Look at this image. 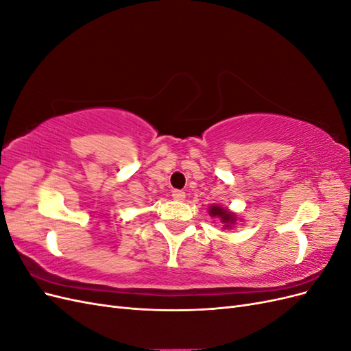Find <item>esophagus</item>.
I'll return each instance as SVG.
<instances>
[{
	"mask_svg": "<svg viewBox=\"0 0 351 351\" xmlns=\"http://www.w3.org/2000/svg\"><path fill=\"white\" fill-rule=\"evenodd\" d=\"M173 197H174L176 200H184L186 193L183 192V190H173Z\"/></svg>",
	"mask_w": 351,
	"mask_h": 351,
	"instance_id": "34e87169",
	"label": "esophagus"
}]
</instances>
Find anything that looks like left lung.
Masks as SVG:
<instances>
[{
    "instance_id": "obj_1",
    "label": "left lung",
    "mask_w": 351,
    "mask_h": 351,
    "mask_svg": "<svg viewBox=\"0 0 351 351\" xmlns=\"http://www.w3.org/2000/svg\"><path fill=\"white\" fill-rule=\"evenodd\" d=\"M209 215H210V217H218V218H221V221L224 222L226 227H230L231 224H234V222H236V215H234V214H231V212H228L227 209L221 208V206H217V205L210 206Z\"/></svg>"
}]
</instances>
